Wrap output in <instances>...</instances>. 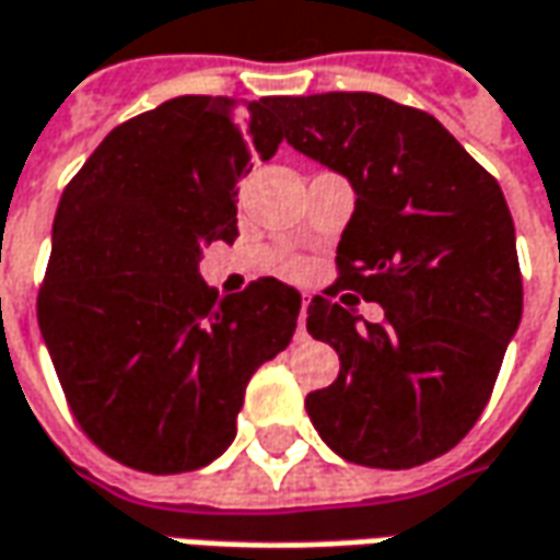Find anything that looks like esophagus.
Instances as JSON below:
<instances>
[{"mask_svg": "<svg viewBox=\"0 0 560 560\" xmlns=\"http://www.w3.org/2000/svg\"><path fill=\"white\" fill-rule=\"evenodd\" d=\"M307 305H311V295H302V311H299V336H305V317Z\"/></svg>", "mask_w": 560, "mask_h": 560, "instance_id": "esophagus-1", "label": "esophagus"}]
</instances>
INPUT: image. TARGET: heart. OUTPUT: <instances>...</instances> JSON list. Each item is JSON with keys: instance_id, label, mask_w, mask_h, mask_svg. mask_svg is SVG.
Instances as JSON below:
<instances>
[{"instance_id": "1", "label": "heart", "mask_w": 560, "mask_h": 560, "mask_svg": "<svg viewBox=\"0 0 560 560\" xmlns=\"http://www.w3.org/2000/svg\"><path fill=\"white\" fill-rule=\"evenodd\" d=\"M283 271H287V273H302V271H305V265H302V258H287V261H283Z\"/></svg>"}]
</instances>
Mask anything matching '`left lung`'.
<instances>
[{
	"instance_id": "left-lung-1",
	"label": "left lung",
	"mask_w": 560,
	"mask_h": 560,
	"mask_svg": "<svg viewBox=\"0 0 560 560\" xmlns=\"http://www.w3.org/2000/svg\"><path fill=\"white\" fill-rule=\"evenodd\" d=\"M299 153L345 175L358 200L339 280L307 305V332L339 351V378L305 410L329 450L412 468L463 441L521 324L515 224L497 178L425 110L373 92L273 97ZM341 288L386 307L366 325Z\"/></svg>"
}]
</instances>
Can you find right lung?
<instances>
[{
  "label": "right lung",
  "mask_w": 560,
  "mask_h": 560,
  "mask_svg": "<svg viewBox=\"0 0 560 560\" xmlns=\"http://www.w3.org/2000/svg\"><path fill=\"white\" fill-rule=\"evenodd\" d=\"M280 141L273 97L182 95L116 126L63 187L36 317L77 422L116 463L219 459L253 373L292 339L295 289L219 295L200 277L202 246L236 240V184Z\"/></svg>",
  "instance_id": "right-lung-1"
}]
</instances>
